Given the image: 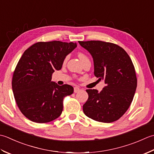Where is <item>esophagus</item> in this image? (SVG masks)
<instances>
[{
  "label": "esophagus",
  "instance_id": "1",
  "mask_svg": "<svg viewBox=\"0 0 154 154\" xmlns=\"http://www.w3.org/2000/svg\"><path fill=\"white\" fill-rule=\"evenodd\" d=\"M79 91H80V89L79 88H78V87H74V93H77V92H79Z\"/></svg>",
  "mask_w": 154,
  "mask_h": 154
}]
</instances>
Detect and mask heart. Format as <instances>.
<instances>
[{
    "label": "heart",
    "instance_id": "heart-1",
    "mask_svg": "<svg viewBox=\"0 0 154 154\" xmlns=\"http://www.w3.org/2000/svg\"><path fill=\"white\" fill-rule=\"evenodd\" d=\"M78 58H80V60H83L84 58H87L86 56L84 55V54H82V53H79V54H78Z\"/></svg>",
    "mask_w": 154,
    "mask_h": 154
}]
</instances>
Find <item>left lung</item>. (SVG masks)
<instances>
[{"label": "left lung", "mask_w": 154, "mask_h": 154, "mask_svg": "<svg viewBox=\"0 0 154 154\" xmlns=\"http://www.w3.org/2000/svg\"><path fill=\"white\" fill-rule=\"evenodd\" d=\"M78 42L92 56L95 76L106 84L100 92L86 90L88 99L83 105L84 113L103 123L118 120L129 108L136 92L137 78L132 61L115 44L99 40Z\"/></svg>", "instance_id": "obj_1"}]
</instances>
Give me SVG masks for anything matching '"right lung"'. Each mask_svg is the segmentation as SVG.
<instances>
[{"mask_svg": "<svg viewBox=\"0 0 154 154\" xmlns=\"http://www.w3.org/2000/svg\"><path fill=\"white\" fill-rule=\"evenodd\" d=\"M77 47L76 42H40L24 51L13 74L12 88L21 112L30 120L47 123L63 110V98L74 88L51 81L52 74L60 70L66 56Z\"/></svg>", "mask_w": 154, "mask_h": 154, "instance_id": "add662e5", "label": "right lung"}]
</instances>
